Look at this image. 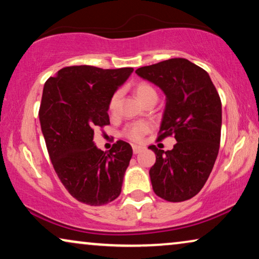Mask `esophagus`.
<instances>
[{"label": "esophagus", "instance_id": "1", "mask_svg": "<svg viewBox=\"0 0 259 259\" xmlns=\"http://www.w3.org/2000/svg\"><path fill=\"white\" fill-rule=\"evenodd\" d=\"M143 149H144V147H142V146H133L134 154H139V153H141V151H142Z\"/></svg>", "mask_w": 259, "mask_h": 259}]
</instances>
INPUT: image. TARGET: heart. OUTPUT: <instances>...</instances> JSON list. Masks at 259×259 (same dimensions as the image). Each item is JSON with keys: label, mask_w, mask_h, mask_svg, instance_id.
I'll return each mask as SVG.
<instances>
[{"label": "heart", "mask_w": 259, "mask_h": 259, "mask_svg": "<svg viewBox=\"0 0 259 259\" xmlns=\"http://www.w3.org/2000/svg\"><path fill=\"white\" fill-rule=\"evenodd\" d=\"M135 94L137 96V98L140 99L141 102L144 103L147 99H149L151 97H157L156 91H155L153 86L148 82L141 81L135 86ZM118 99H119V92H116L111 96L109 101V111L110 112H115L117 109V104H118ZM150 130V124L148 122H144V120H141V122H135L129 124L125 129H124L123 135L124 137H126L127 140L133 141V142H141L143 140V137Z\"/></svg>", "instance_id": "obj_1"}]
</instances>
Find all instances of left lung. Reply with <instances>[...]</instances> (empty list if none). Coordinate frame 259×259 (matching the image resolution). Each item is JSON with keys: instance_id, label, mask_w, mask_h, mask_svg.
I'll return each mask as SVG.
<instances>
[{"instance_id": "8db88e82", "label": "left lung", "mask_w": 259, "mask_h": 259, "mask_svg": "<svg viewBox=\"0 0 259 259\" xmlns=\"http://www.w3.org/2000/svg\"><path fill=\"white\" fill-rule=\"evenodd\" d=\"M165 95L157 141L177 140L171 150L150 146L156 162L149 175L155 194L170 202L192 199L204 187L218 156L222 102L207 72L184 58L136 70Z\"/></svg>"}]
</instances>
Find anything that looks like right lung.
I'll return each mask as SVG.
<instances>
[{"label": "right lung", "instance_id": "obj_1", "mask_svg": "<svg viewBox=\"0 0 259 259\" xmlns=\"http://www.w3.org/2000/svg\"><path fill=\"white\" fill-rule=\"evenodd\" d=\"M133 71L68 66L45 82L39 118L48 154L61 184L82 204H109L122 191L132 146L119 140L106 154L94 135L110 124V98Z\"/></svg>", "mask_w": 259, "mask_h": 259}]
</instances>
